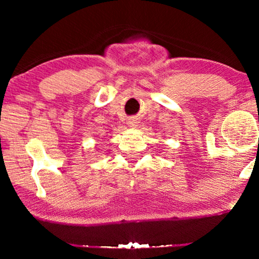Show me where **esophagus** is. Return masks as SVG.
Returning <instances> with one entry per match:
<instances>
[{
  "label": "esophagus",
  "mask_w": 259,
  "mask_h": 259,
  "mask_svg": "<svg viewBox=\"0 0 259 259\" xmlns=\"http://www.w3.org/2000/svg\"><path fill=\"white\" fill-rule=\"evenodd\" d=\"M128 125H130L131 127H136V126H137V122H136V120L131 119L130 121H128Z\"/></svg>",
  "instance_id": "esophagus-1"
}]
</instances>
